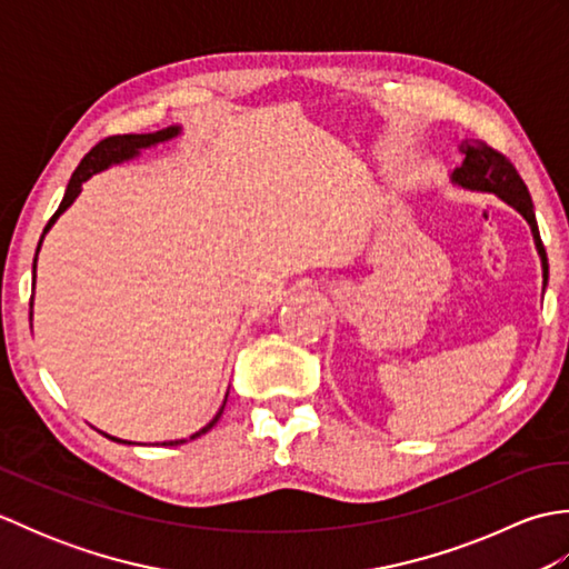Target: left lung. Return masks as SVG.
Returning <instances> with one entry per match:
<instances>
[{
  "label": "left lung",
  "instance_id": "1",
  "mask_svg": "<svg viewBox=\"0 0 569 569\" xmlns=\"http://www.w3.org/2000/svg\"><path fill=\"white\" fill-rule=\"evenodd\" d=\"M459 153L465 156L462 166H457L452 171V183L457 188H465L471 192H491L506 204H511L516 212L523 214V220L530 224V232H533V241L542 266V288L548 286V253L540 241L538 222H536V210L533 200H530V192L523 183V178L518 176L513 163L506 159L503 153L493 151L487 147L485 141L479 139H465L459 143Z\"/></svg>",
  "mask_w": 569,
  "mask_h": 569
}]
</instances>
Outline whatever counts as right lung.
I'll return each instance as SVG.
<instances>
[{"mask_svg": "<svg viewBox=\"0 0 569 569\" xmlns=\"http://www.w3.org/2000/svg\"><path fill=\"white\" fill-rule=\"evenodd\" d=\"M180 127H168V129H161V131H153V134H124V137H110V139H102L98 147H94L88 156H84V159L80 161V166L76 168V173H72V178H70V183H68V188H66V196H63V202L58 204V210H56V214L51 217V220H48V224H46V229H43V234H41V239H39V247H36V257H39V249H41V241H43V237L48 234V229H51L53 224H56V220L60 214H63L70 204H72V200H76L78 196H80V190H82V183L84 180H90L94 173H100V171H107V168L110 166H117V163H127V161H131V159H137V156L143 151V149H153V147H159V143H166V141H171V139H176L178 134H180ZM33 286H36V259H33ZM33 318V303H31V312H29V320ZM229 393V391H227ZM224 403H227V396H224V401H222V406H220V410H217L214 413V418L208 422V426L204 428H200L198 432H192L188 440H196V438H200L202 432H208L217 420H220V416H222V410H224ZM102 435H107V432H102ZM107 438L110 440H117V442H127V440H119V438H112V435H107ZM188 440H171V442H163V445H183V442H188ZM127 445H131V442H127Z\"/></svg>", "mask_w": 569, "mask_h": 569, "instance_id": "obj_1", "label": "right lung"}]
</instances>
